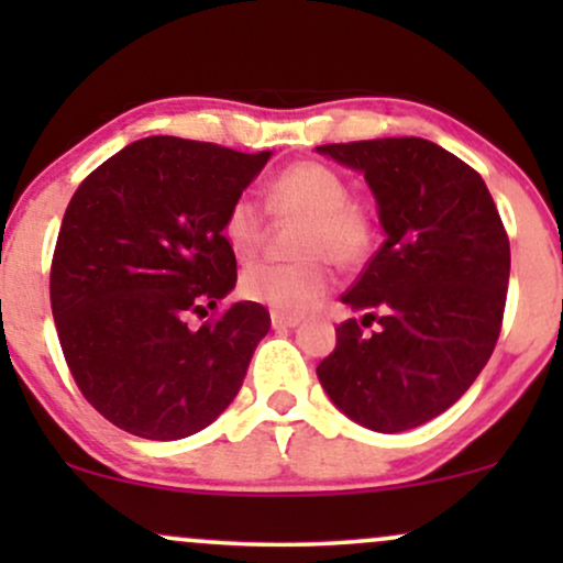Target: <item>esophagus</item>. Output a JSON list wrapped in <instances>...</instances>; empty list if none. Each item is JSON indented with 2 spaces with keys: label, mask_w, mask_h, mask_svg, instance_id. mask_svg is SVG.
Wrapping results in <instances>:
<instances>
[{
  "label": "esophagus",
  "mask_w": 563,
  "mask_h": 563,
  "mask_svg": "<svg viewBox=\"0 0 563 563\" xmlns=\"http://www.w3.org/2000/svg\"><path fill=\"white\" fill-rule=\"evenodd\" d=\"M296 325H299V318H294V314L273 312V328H275V331H288V328H296Z\"/></svg>",
  "instance_id": "1"
}]
</instances>
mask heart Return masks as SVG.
I'll list each match as a JSON object with an SVG mask.
<instances>
[{
  "mask_svg": "<svg viewBox=\"0 0 563 563\" xmlns=\"http://www.w3.org/2000/svg\"><path fill=\"white\" fill-rule=\"evenodd\" d=\"M267 211L277 219H301L294 235V262L251 264L241 275V294L275 312L296 314L331 288V262L354 267L376 241L371 209L349 198L339 172L320 161H296L269 179ZM222 238L232 254L249 260L264 241V211L251 196H238L222 217Z\"/></svg>",
  "mask_w": 563,
  "mask_h": 563,
  "instance_id": "1",
  "label": "heart"
}]
</instances>
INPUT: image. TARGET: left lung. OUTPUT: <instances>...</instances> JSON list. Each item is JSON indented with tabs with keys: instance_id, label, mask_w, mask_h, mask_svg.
Wrapping results in <instances>:
<instances>
[{
	"instance_id": "obj_1",
	"label": "left lung",
	"mask_w": 563,
	"mask_h": 563,
	"mask_svg": "<svg viewBox=\"0 0 563 563\" xmlns=\"http://www.w3.org/2000/svg\"><path fill=\"white\" fill-rule=\"evenodd\" d=\"M318 153L365 174L386 232L341 296L363 320L335 328L318 378L354 423L416 429L455 405L493 354L510 275L506 228L479 174L429 140L333 142Z\"/></svg>"
}]
</instances>
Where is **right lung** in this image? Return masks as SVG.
<instances>
[{
    "label": "right lung",
    "instance_id": "obj_1",
    "mask_svg": "<svg viewBox=\"0 0 563 563\" xmlns=\"http://www.w3.org/2000/svg\"><path fill=\"white\" fill-rule=\"evenodd\" d=\"M273 153L145 137L100 164L70 198L49 301L70 376L113 426L172 442L206 429L241 389L269 312L238 301L222 217Z\"/></svg>",
    "mask_w": 563,
    "mask_h": 563
}]
</instances>
